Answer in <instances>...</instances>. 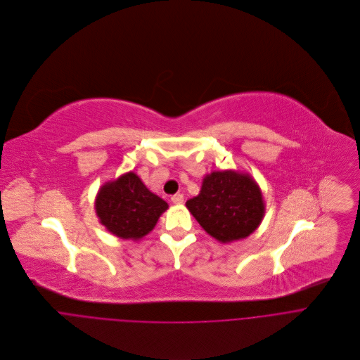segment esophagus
<instances>
[{
  "instance_id": "esophagus-1",
  "label": "esophagus",
  "mask_w": 360,
  "mask_h": 360,
  "mask_svg": "<svg viewBox=\"0 0 360 360\" xmlns=\"http://www.w3.org/2000/svg\"><path fill=\"white\" fill-rule=\"evenodd\" d=\"M171 200L174 202V203H184V195L182 193H175V195H172L171 196Z\"/></svg>"
}]
</instances>
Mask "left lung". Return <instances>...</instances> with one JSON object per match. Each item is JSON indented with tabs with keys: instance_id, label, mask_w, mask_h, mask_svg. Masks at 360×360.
<instances>
[{
	"instance_id": "8db88e82",
	"label": "left lung",
	"mask_w": 360,
	"mask_h": 360,
	"mask_svg": "<svg viewBox=\"0 0 360 360\" xmlns=\"http://www.w3.org/2000/svg\"><path fill=\"white\" fill-rule=\"evenodd\" d=\"M199 224L221 243L252 234L262 223L264 203L257 184L245 174L212 172L200 193L186 202Z\"/></svg>"
}]
</instances>
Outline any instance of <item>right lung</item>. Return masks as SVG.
<instances>
[{
    "mask_svg": "<svg viewBox=\"0 0 360 360\" xmlns=\"http://www.w3.org/2000/svg\"><path fill=\"white\" fill-rule=\"evenodd\" d=\"M168 203L129 172L108 182L97 193L96 212L108 231L122 238H141L150 233Z\"/></svg>",
    "mask_w": 360,
    "mask_h": 360,
    "instance_id": "right-lung-1",
    "label": "right lung"
}]
</instances>
